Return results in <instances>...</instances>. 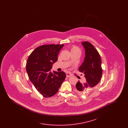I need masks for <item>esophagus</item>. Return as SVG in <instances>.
Returning a JSON list of instances; mask_svg holds the SVG:
<instances>
[{
  "mask_svg": "<svg viewBox=\"0 0 128 128\" xmlns=\"http://www.w3.org/2000/svg\"><path fill=\"white\" fill-rule=\"evenodd\" d=\"M66 76H67V77H70L72 76V74L68 72H67L66 73Z\"/></svg>",
  "mask_w": 128,
  "mask_h": 128,
  "instance_id": "obj_1",
  "label": "esophagus"
}]
</instances>
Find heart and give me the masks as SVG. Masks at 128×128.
I'll return each instance as SVG.
<instances>
[{
    "mask_svg": "<svg viewBox=\"0 0 128 128\" xmlns=\"http://www.w3.org/2000/svg\"><path fill=\"white\" fill-rule=\"evenodd\" d=\"M79 50V48L78 47H77L76 46H72L71 47V51L72 52L75 51H76V50Z\"/></svg>",
    "mask_w": 128,
    "mask_h": 128,
    "instance_id": "b5f03b06",
    "label": "heart"
}]
</instances>
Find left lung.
<instances>
[{
  "instance_id": "1",
  "label": "left lung",
  "mask_w": 128,
  "mask_h": 128,
  "mask_svg": "<svg viewBox=\"0 0 128 128\" xmlns=\"http://www.w3.org/2000/svg\"><path fill=\"white\" fill-rule=\"evenodd\" d=\"M82 44L85 48V57L79 71L84 75L86 80L83 82L78 80L76 84V91L80 94L85 93L87 90L97 85L102 74L101 59L98 50L88 41Z\"/></svg>"
}]
</instances>
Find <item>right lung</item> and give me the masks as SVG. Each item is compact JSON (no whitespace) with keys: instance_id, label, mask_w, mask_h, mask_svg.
<instances>
[{"instance_id":"add662e5","label":"right lung","mask_w":128,"mask_h":128,"mask_svg":"<svg viewBox=\"0 0 128 128\" xmlns=\"http://www.w3.org/2000/svg\"><path fill=\"white\" fill-rule=\"evenodd\" d=\"M63 46L58 44H43L35 49L28 58L26 68L29 79L44 98L54 96L66 78V73L63 71H50Z\"/></svg>"}]
</instances>
